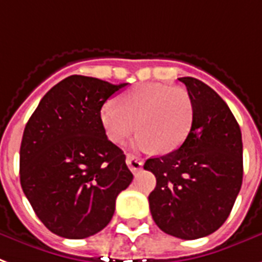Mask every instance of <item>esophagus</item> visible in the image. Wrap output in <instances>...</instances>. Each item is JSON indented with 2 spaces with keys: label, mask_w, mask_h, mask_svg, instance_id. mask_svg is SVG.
<instances>
[{
  "label": "esophagus",
  "mask_w": 262,
  "mask_h": 262,
  "mask_svg": "<svg viewBox=\"0 0 262 262\" xmlns=\"http://www.w3.org/2000/svg\"><path fill=\"white\" fill-rule=\"evenodd\" d=\"M126 165L129 166L133 173H137L139 170H141V167H143V161H140L139 158L136 157V155H132L129 154L126 157Z\"/></svg>",
  "instance_id": "34e87169"
}]
</instances>
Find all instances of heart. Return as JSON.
<instances>
[{
	"mask_svg": "<svg viewBox=\"0 0 262 262\" xmlns=\"http://www.w3.org/2000/svg\"><path fill=\"white\" fill-rule=\"evenodd\" d=\"M100 119L108 139L121 144L137 129L136 145L141 149L171 152L188 137L193 122L192 100L184 89L144 82L121 96V105L108 101Z\"/></svg>",
	"mask_w": 262,
	"mask_h": 262,
	"instance_id": "heart-1",
	"label": "heart"
}]
</instances>
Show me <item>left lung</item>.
<instances>
[{"label":"left lung","mask_w":262,"mask_h":262,"mask_svg":"<svg viewBox=\"0 0 262 262\" xmlns=\"http://www.w3.org/2000/svg\"><path fill=\"white\" fill-rule=\"evenodd\" d=\"M193 104L188 137L176 151L149 158L145 170L157 177L149 193L155 224L171 236L192 241L224 224L243 179L241 127L224 100L192 77L179 78Z\"/></svg>","instance_id":"left-lung-1"}]
</instances>
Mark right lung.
<instances>
[{"label":"right lung","instance_id":"add662e5","mask_svg":"<svg viewBox=\"0 0 262 262\" xmlns=\"http://www.w3.org/2000/svg\"><path fill=\"white\" fill-rule=\"evenodd\" d=\"M126 85L70 75L43 96L26 125L20 184L38 219L59 236L100 232L133 180L100 119L103 104Z\"/></svg>","mask_w":262,"mask_h":262}]
</instances>
